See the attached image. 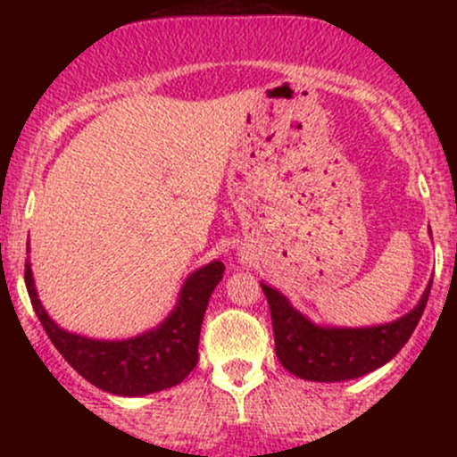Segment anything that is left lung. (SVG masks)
I'll list each match as a JSON object with an SVG mask.
<instances>
[{"mask_svg":"<svg viewBox=\"0 0 457 457\" xmlns=\"http://www.w3.org/2000/svg\"><path fill=\"white\" fill-rule=\"evenodd\" d=\"M270 307L275 353L290 374L313 382H344L378 370L403 348L428 305L429 287L411 312L374 327H322L303 316L279 290L260 283Z\"/></svg>","mask_w":457,"mask_h":457,"instance_id":"8db88e82","label":"left lung"}]
</instances>
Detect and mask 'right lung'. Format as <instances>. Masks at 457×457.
<instances>
[{
  "instance_id": "obj_1",
  "label": "right lung",
  "mask_w": 457,
  "mask_h": 457,
  "mask_svg": "<svg viewBox=\"0 0 457 457\" xmlns=\"http://www.w3.org/2000/svg\"><path fill=\"white\" fill-rule=\"evenodd\" d=\"M223 270L225 266L219 260L193 270L182 283L170 316L145 333L115 342L62 328L40 303L29 262H25V286L51 344L77 374L113 395L139 397L180 385L197 365L204 313L212 290L223 279Z\"/></svg>"
}]
</instances>
